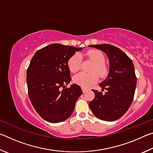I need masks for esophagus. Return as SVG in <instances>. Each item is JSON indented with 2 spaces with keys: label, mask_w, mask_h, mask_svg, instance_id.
<instances>
[{
  "label": "esophagus",
  "mask_w": 153,
  "mask_h": 153,
  "mask_svg": "<svg viewBox=\"0 0 153 153\" xmlns=\"http://www.w3.org/2000/svg\"><path fill=\"white\" fill-rule=\"evenodd\" d=\"M82 90L83 93H85V92H86V90H87V89H86V88H84V87L82 88Z\"/></svg>",
  "instance_id": "esophagus-1"
}]
</instances>
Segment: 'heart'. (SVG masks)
Masks as SVG:
<instances>
[{
    "mask_svg": "<svg viewBox=\"0 0 153 153\" xmlns=\"http://www.w3.org/2000/svg\"><path fill=\"white\" fill-rule=\"evenodd\" d=\"M85 55L88 59L94 62V65L91 68V72H96L101 77L107 76L108 67L105 63V56L101 52L97 50H90L88 51ZM81 56L77 53L71 56L67 63L69 70L72 73L78 71L81 68ZM96 74L79 73L74 77V82L84 88H89L98 81V77Z\"/></svg>",
    "mask_w": 153,
    "mask_h": 153,
    "instance_id": "b5f03b06",
    "label": "heart"
}]
</instances>
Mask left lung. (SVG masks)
<instances>
[{"mask_svg": "<svg viewBox=\"0 0 153 153\" xmlns=\"http://www.w3.org/2000/svg\"><path fill=\"white\" fill-rule=\"evenodd\" d=\"M106 53L109 59V73L99 84L105 94L92 90L95 97L89 106L93 114L101 120L113 121L121 118L133 101L136 86V76L131 59L115 46L90 45Z\"/></svg>", "mask_w": 153, "mask_h": 153, "instance_id": "8db88e82", "label": "left lung"}]
</instances>
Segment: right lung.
<instances>
[{
	"instance_id": "right-lung-1",
	"label": "right lung",
	"mask_w": 153,
	"mask_h": 153,
	"mask_svg": "<svg viewBox=\"0 0 153 153\" xmlns=\"http://www.w3.org/2000/svg\"><path fill=\"white\" fill-rule=\"evenodd\" d=\"M82 48L53 44L36 52L27 69L28 96L36 112L50 123L70 117L81 87L66 86L71 80L68 61Z\"/></svg>"
}]
</instances>
